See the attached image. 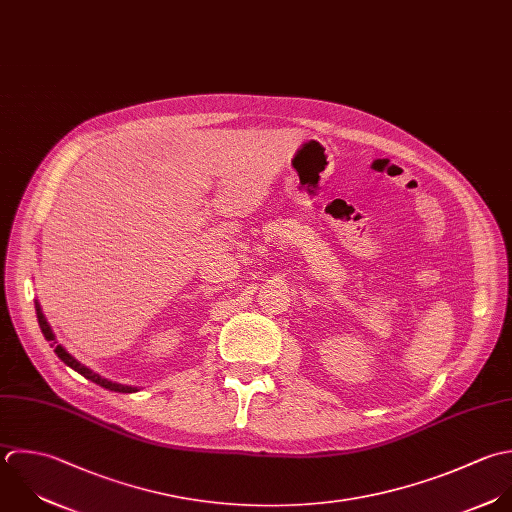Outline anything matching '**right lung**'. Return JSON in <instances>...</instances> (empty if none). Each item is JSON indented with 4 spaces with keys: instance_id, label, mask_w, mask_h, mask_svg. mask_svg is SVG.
I'll return each instance as SVG.
<instances>
[{
    "instance_id": "add662e5",
    "label": "right lung",
    "mask_w": 512,
    "mask_h": 512,
    "mask_svg": "<svg viewBox=\"0 0 512 512\" xmlns=\"http://www.w3.org/2000/svg\"><path fill=\"white\" fill-rule=\"evenodd\" d=\"M35 313H37V323H39V327H41V333H43V337L47 339V341H53V333H51V329H49V325H47V321H45V317H43V313H41V309H39V303L35 301ZM55 345V341L51 343V347ZM55 355L67 365V367H71L73 371H77L79 375H83L85 379H89V381H93V383H97L99 387H103V389H109V391H115V393H135L137 391V387H127V385H119V383H111V381H107V379H103V377H99L97 373H93L91 369H87V367H83L79 361H75L61 345H57L55 347Z\"/></svg>"
}]
</instances>
